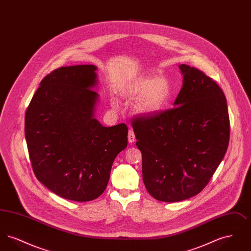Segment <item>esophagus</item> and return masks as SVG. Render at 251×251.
I'll list each match as a JSON object with an SVG mask.
<instances>
[{
	"label": "esophagus",
	"mask_w": 251,
	"mask_h": 251,
	"mask_svg": "<svg viewBox=\"0 0 251 251\" xmlns=\"http://www.w3.org/2000/svg\"><path fill=\"white\" fill-rule=\"evenodd\" d=\"M134 140H135L134 132L132 130H129V132H128V141H129V143H133Z\"/></svg>",
	"instance_id": "1"
}]
</instances>
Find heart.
<instances>
[{"instance_id": "obj_1", "label": "heart", "mask_w": 251, "mask_h": 251, "mask_svg": "<svg viewBox=\"0 0 251 251\" xmlns=\"http://www.w3.org/2000/svg\"><path fill=\"white\" fill-rule=\"evenodd\" d=\"M124 96L129 99H138L134 109L143 117H151L161 112L170 99V84L164 77H142L131 84L125 90ZM116 105L115 102H112Z\"/></svg>"}]
</instances>
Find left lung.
Masks as SVG:
<instances>
[{
	"instance_id": "8db88e82",
	"label": "left lung",
	"mask_w": 251,
	"mask_h": 251,
	"mask_svg": "<svg viewBox=\"0 0 251 251\" xmlns=\"http://www.w3.org/2000/svg\"><path fill=\"white\" fill-rule=\"evenodd\" d=\"M182 86L175 108L137 117L131 126L142 153L146 189L177 202L208 184L227 151L229 119L222 89L201 71L179 65Z\"/></svg>"
}]
</instances>
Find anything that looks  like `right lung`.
Returning <instances> with one entry per match:
<instances>
[{"label": "right lung", "mask_w": 251, "mask_h": 251, "mask_svg": "<svg viewBox=\"0 0 251 251\" xmlns=\"http://www.w3.org/2000/svg\"><path fill=\"white\" fill-rule=\"evenodd\" d=\"M97 67H62L40 83L25 114V138L37 179L57 196L90 201L107 186L112 165L128 145V127L95 119Z\"/></svg>", "instance_id": "add662e5"}]
</instances>
